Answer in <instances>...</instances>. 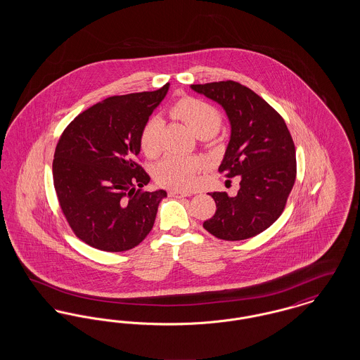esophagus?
<instances>
[{
	"label": "esophagus",
	"instance_id": "esophagus-1",
	"mask_svg": "<svg viewBox=\"0 0 360 360\" xmlns=\"http://www.w3.org/2000/svg\"><path fill=\"white\" fill-rule=\"evenodd\" d=\"M169 195L174 197V198H184V197H188L191 194L190 193H185V191H178V190H170Z\"/></svg>",
	"mask_w": 360,
	"mask_h": 360
}]
</instances>
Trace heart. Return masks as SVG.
Instances as JSON below:
<instances>
[{
	"label": "heart",
	"mask_w": 360,
	"mask_h": 360,
	"mask_svg": "<svg viewBox=\"0 0 360 360\" xmlns=\"http://www.w3.org/2000/svg\"><path fill=\"white\" fill-rule=\"evenodd\" d=\"M170 115L184 121L198 137L213 136L221 127V115L210 103L194 97L178 100L170 109ZM162 120L154 117L147 121L139 135V144L143 154L150 159L162 153ZM201 162L184 155H167L155 169V179L166 188L188 190L197 182V172Z\"/></svg>",
	"instance_id": "b5f03b06"
}]
</instances>
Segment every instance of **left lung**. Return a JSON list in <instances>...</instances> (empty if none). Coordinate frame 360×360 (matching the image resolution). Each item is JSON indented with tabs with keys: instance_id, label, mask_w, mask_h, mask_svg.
<instances>
[{
	"instance_id": "8db88e82",
	"label": "left lung",
	"mask_w": 360,
	"mask_h": 360,
	"mask_svg": "<svg viewBox=\"0 0 360 360\" xmlns=\"http://www.w3.org/2000/svg\"><path fill=\"white\" fill-rule=\"evenodd\" d=\"M220 103L231 122L228 143L219 172L240 176L235 197L210 193L216 213L204 228L217 239L254 238L282 214L295 182V147L282 116L255 91L235 81L191 85Z\"/></svg>"
}]
</instances>
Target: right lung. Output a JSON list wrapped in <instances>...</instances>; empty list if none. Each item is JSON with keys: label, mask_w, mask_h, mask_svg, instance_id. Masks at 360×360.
<instances>
[{"label": "right lung", "mask_w": 360, "mask_h": 360, "mask_svg": "<svg viewBox=\"0 0 360 360\" xmlns=\"http://www.w3.org/2000/svg\"><path fill=\"white\" fill-rule=\"evenodd\" d=\"M113 96L79 113L59 139L52 176L60 209L78 239L106 252L135 248L153 229L165 190L143 191L136 162L143 125L167 94Z\"/></svg>", "instance_id": "1"}]
</instances>
